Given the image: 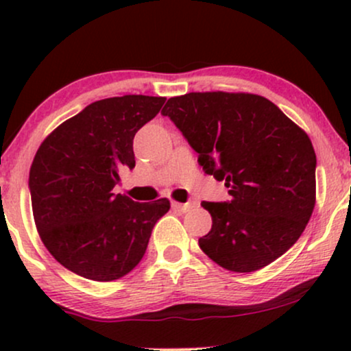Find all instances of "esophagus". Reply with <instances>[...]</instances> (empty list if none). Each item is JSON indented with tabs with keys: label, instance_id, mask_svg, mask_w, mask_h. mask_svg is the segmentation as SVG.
Segmentation results:
<instances>
[{
	"label": "esophagus",
	"instance_id": "1",
	"mask_svg": "<svg viewBox=\"0 0 351 351\" xmlns=\"http://www.w3.org/2000/svg\"><path fill=\"white\" fill-rule=\"evenodd\" d=\"M173 209H176V211H181V213H186L189 209L193 208L191 203H178V201H173L171 203Z\"/></svg>",
	"mask_w": 351,
	"mask_h": 351
}]
</instances>
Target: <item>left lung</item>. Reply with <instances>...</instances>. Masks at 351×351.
Masks as SVG:
<instances>
[{
    "label": "left lung",
    "instance_id": "1",
    "mask_svg": "<svg viewBox=\"0 0 351 351\" xmlns=\"http://www.w3.org/2000/svg\"><path fill=\"white\" fill-rule=\"evenodd\" d=\"M231 201L203 206L213 228L199 247L232 272L265 267L297 243L315 206L308 135L271 100L245 92H189L162 110Z\"/></svg>",
    "mask_w": 351,
    "mask_h": 351
}]
</instances>
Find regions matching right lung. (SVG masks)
<instances>
[{
	"label": "right lung",
	"mask_w": 351,
	"mask_h": 351,
	"mask_svg": "<svg viewBox=\"0 0 351 351\" xmlns=\"http://www.w3.org/2000/svg\"><path fill=\"white\" fill-rule=\"evenodd\" d=\"M165 97L97 100L44 138L29 170L31 204L44 245L64 267L112 282L142 261L170 199L135 203L115 195L120 170L135 167L134 136Z\"/></svg>",
	"instance_id": "obj_1"
}]
</instances>
